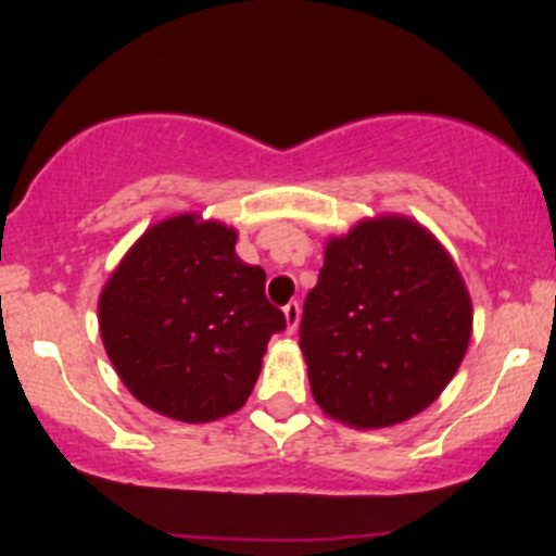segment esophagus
Instances as JSON below:
<instances>
[{"label":"esophagus","mask_w":556,"mask_h":556,"mask_svg":"<svg viewBox=\"0 0 556 556\" xmlns=\"http://www.w3.org/2000/svg\"><path fill=\"white\" fill-rule=\"evenodd\" d=\"M282 312H285V323H288V333H295V328H299V319H301L299 301H290Z\"/></svg>","instance_id":"obj_1"}]
</instances>
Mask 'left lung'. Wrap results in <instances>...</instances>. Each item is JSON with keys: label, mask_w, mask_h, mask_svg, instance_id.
<instances>
[{"label": "left lung", "mask_w": 556, "mask_h": 556, "mask_svg": "<svg viewBox=\"0 0 556 556\" xmlns=\"http://www.w3.org/2000/svg\"><path fill=\"white\" fill-rule=\"evenodd\" d=\"M473 330L468 288L444 244L406 215L325 242L301 319L312 395L357 430L406 422L444 392Z\"/></svg>", "instance_id": "left-lung-1"}]
</instances>
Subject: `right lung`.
Returning <instances> with one entry per match:
<instances>
[{
  "mask_svg": "<svg viewBox=\"0 0 556 556\" xmlns=\"http://www.w3.org/2000/svg\"><path fill=\"white\" fill-rule=\"evenodd\" d=\"M237 231L195 212L150 226L99 295V333L126 390L179 422L239 412L285 314L266 271L237 255Z\"/></svg>",
  "mask_w": 556,
  "mask_h": 556,
  "instance_id": "obj_1",
  "label": "right lung"
}]
</instances>
